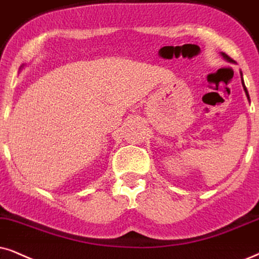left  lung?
<instances>
[{"instance_id":"obj_1","label":"left lung","mask_w":259,"mask_h":259,"mask_svg":"<svg viewBox=\"0 0 259 259\" xmlns=\"http://www.w3.org/2000/svg\"><path fill=\"white\" fill-rule=\"evenodd\" d=\"M221 56L224 57V60H226L227 62H230V63H235V62L232 60V58L230 57V56H227V55L225 54V52H221ZM240 76H241V84H243V88H244V91H245V94H246V97H247V100L250 101V96H248V92H247V90H246V87H245V83H244V78H243V73H241L240 71Z\"/></svg>"}]
</instances>
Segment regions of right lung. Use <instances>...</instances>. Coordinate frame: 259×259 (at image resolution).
I'll return each instance as SVG.
<instances>
[{
  "mask_svg": "<svg viewBox=\"0 0 259 259\" xmlns=\"http://www.w3.org/2000/svg\"><path fill=\"white\" fill-rule=\"evenodd\" d=\"M21 68H24V64H22V67ZM21 68H20V69H21Z\"/></svg>",
  "mask_w": 259,
  "mask_h": 259,
  "instance_id": "obj_1",
  "label": "right lung"
}]
</instances>
